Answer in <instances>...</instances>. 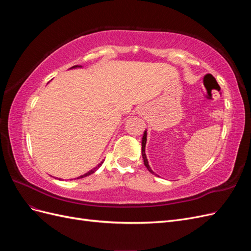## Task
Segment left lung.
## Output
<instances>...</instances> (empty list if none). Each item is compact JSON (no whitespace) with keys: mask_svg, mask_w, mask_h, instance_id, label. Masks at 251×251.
<instances>
[{"mask_svg":"<svg viewBox=\"0 0 251 251\" xmlns=\"http://www.w3.org/2000/svg\"><path fill=\"white\" fill-rule=\"evenodd\" d=\"M146 144H147V130L144 131L143 133V136H142V142H141V146H142V149H141V153H142V158H143V162H144V165H146V168L149 170L150 173L154 174V172L151 171V169L150 168V164H149V161H148V158H147V155H146Z\"/></svg>","mask_w":251,"mask_h":251,"instance_id":"8db88e82","label":"left lung"}]
</instances>
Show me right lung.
Instances as JSON below:
<instances>
[{
	"label": "right lung",
	"mask_w": 251,
	"mask_h": 251,
	"mask_svg": "<svg viewBox=\"0 0 251 251\" xmlns=\"http://www.w3.org/2000/svg\"><path fill=\"white\" fill-rule=\"evenodd\" d=\"M76 68H81V66H73V67H71L70 69H76ZM102 164V162H100V164H98L97 166H95L94 169H92V170H90L88 173H86V174H83V175H81V176H79L77 179H79V178H83V177H87V176H89V175H91V174H93V173H95L97 170H98V168H100V166Z\"/></svg>",
	"instance_id": "1"
}]
</instances>
